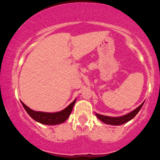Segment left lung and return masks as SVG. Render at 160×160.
Wrapping results in <instances>:
<instances>
[{"mask_svg": "<svg viewBox=\"0 0 160 160\" xmlns=\"http://www.w3.org/2000/svg\"><path fill=\"white\" fill-rule=\"evenodd\" d=\"M143 104H144V102H142L139 107H138L136 109L134 110L133 111L130 112L128 114L124 115V116H123L110 117V116H103V115H100L98 113H96V116H97V118H99L100 121H102V122L107 123V124L115 125V126H117V125H121L123 124V123H125L132 120V119L134 117L138 114V112L140 111V108H142V106L143 105Z\"/></svg>", "mask_w": 160, "mask_h": 160, "instance_id": "1", "label": "left lung"}]
</instances>
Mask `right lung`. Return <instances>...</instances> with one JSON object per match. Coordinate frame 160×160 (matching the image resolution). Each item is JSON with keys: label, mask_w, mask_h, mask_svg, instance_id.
<instances>
[{"label": "right lung", "mask_w": 160, "mask_h": 160, "mask_svg": "<svg viewBox=\"0 0 160 160\" xmlns=\"http://www.w3.org/2000/svg\"><path fill=\"white\" fill-rule=\"evenodd\" d=\"M76 102V99L72 102L70 105L65 108L64 110H61L60 112H45L40 111H34L31 108L27 107L26 105L21 102L25 110L28 113L30 116L31 117L33 120L37 122L41 123L42 124L46 125H56L59 123H63L71 114L72 108Z\"/></svg>", "instance_id": "obj_1"}]
</instances>
